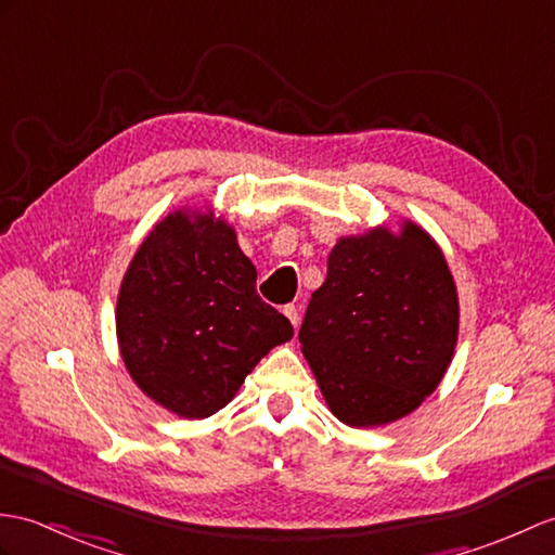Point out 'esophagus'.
<instances>
[{
	"label": "esophagus",
	"instance_id": "esophagus-1",
	"mask_svg": "<svg viewBox=\"0 0 555 555\" xmlns=\"http://www.w3.org/2000/svg\"><path fill=\"white\" fill-rule=\"evenodd\" d=\"M283 314H286V317L291 319V324H293L295 328H298V324H300V309H298V307H295V305H286V307H283Z\"/></svg>",
	"mask_w": 555,
	"mask_h": 555
}]
</instances>
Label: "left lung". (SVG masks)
Segmentation results:
<instances>
[{"label":"left lung","instance_id":"1","mask_svg":"<svg viewBox=\"0 0 555 555\" xmlns=\"http://www.w3.org/2000/svg\"><path fill=\"white\" fill-rule=\"evenodd\" d=\"M456 336L452 272L414 222L340 238L300 326L321 395L352 428L411 414L440 385Z\"/></svg>","mask_w":555,"mask_h":555}]
</instances>
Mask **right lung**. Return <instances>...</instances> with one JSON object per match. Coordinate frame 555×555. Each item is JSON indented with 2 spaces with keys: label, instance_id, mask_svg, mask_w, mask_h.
I'll return each instance as SVG.
<instances>
[{
  "label": "right lung",
  "instance_id": "add662e5",
  "mask_svg": "<svg viewBox=\"0 0 555 555\" xmlns=\"http://www.w3.org/2000/svg\"><path fill=\"white\" fill-rule=\"evenodd\" d=\"M255 281L224 219L177 210L153 227L115 309L122 362L144 395L184 418H208L234 399L255 364L293 338Z\"/></svg>",
  "mask_w": 555,
  "mask_h": 555
}]
</instances>
